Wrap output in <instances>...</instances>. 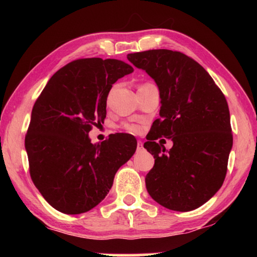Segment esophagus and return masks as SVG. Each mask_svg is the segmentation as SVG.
Returning a JSON list of instances; mask_svg holds the SVG:
<instances>
[{
  "instance_id": "obj_1",
  "label": "esophagus",
  "mask_w": 257,
  "mask_h": 257,
  "mask_svg": "<svg viewBox=\"0 0 257 257\" xmlns=\"http://www.w3.org/2000/svg\"><path fill=\"white\" fill-rule=\"evenodd\" d=\"M143 149H144V146H143V143L141 141H138V143H137V151H142Z\"/></svg>"
}]
</instances>
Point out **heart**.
<instances>
[{"label": "heart", "instance_id": "1", "mask_svg": "<svg viewBox=\"0 0 257 257\" xmlns=\"http://www.w3.org/2000/svg\"><path fill=\"white\" fill-rule=\"evenodd\" d=\"M122 127L124 130H127V132L133 133V134H137V133H139V130H141L139 125L135 124V123H123Z\"/></svg>", "mask_w": 257, "mask_h": 257}]
</instances>
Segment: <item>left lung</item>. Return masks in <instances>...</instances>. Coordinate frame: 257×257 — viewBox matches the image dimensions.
<instances>
[{"label": "left lung", "mask_w": 257, "mask_h": 257, "mask_svg": "<svg viewBox=\"0 0 257 257\" xmlns=\"http://www.w3.org/2000/svg\"><path fill=\"white\" fill-rule=\"evenodd\" d=\"M127 58L160 90V118L144 144L155 159L146 189L169 210H195L214 196L227 175L232 147L227 99L205 69L181 52L150 50ZM160 137L173 141L169 152L155 142Z\"/></svg>", "instance_id": "left-lung-1"}]
</instances>
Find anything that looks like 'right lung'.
I'll use <instances>...</instances> for the list:
<instances>
[{
	"mask_svg": "<svg viewBox=\"0 0 257 257\" xmlns=\"http://www.w3.org/2000/svg\"><path fill=\"white\" fill-rule=\"evenodd\" d=\"M134 68L115 59H79L56 71L34 104L25 138L34 185L52 207L80 214L101 203L121 165L136 152L133 135L92 144L106 116L112 85Z\"/></svg>",
	"mask_w": 257,
	"mask_h": 257,
	"instance_id": "right-lung-1",
	"label": "right lung"
}]
</instances>
